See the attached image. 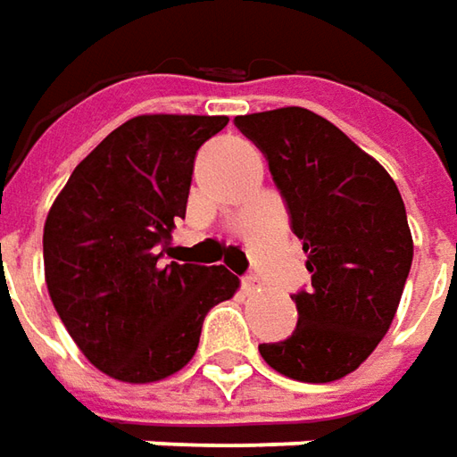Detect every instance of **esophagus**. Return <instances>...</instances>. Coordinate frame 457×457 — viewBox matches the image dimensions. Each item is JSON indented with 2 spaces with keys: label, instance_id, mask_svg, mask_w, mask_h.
<instances>
[{
  "label": "esophagus",
  "instance_id": "1",
  "mask_svg": "<svg viewBox=\"0 0 457 457\" xmlns=\"http://www.w3.org/2000/svg\"><path fill=\"white\" fill-rule=\"evenodd\" d=\"M242 287H245V293H254V290H260V287H262V278H260V275H254V272H250V275H245V278H242Z\"/></svg>",
  "mask_w": 457,
  "mask_h": 457
}]
</instances>
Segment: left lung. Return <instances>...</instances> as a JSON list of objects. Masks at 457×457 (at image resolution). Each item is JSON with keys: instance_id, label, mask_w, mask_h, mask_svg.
<instances>
[{"instance_id": "8db88e82", "label": "left lung", "mask_w": 457, "mask_h": 457, "mask_svg": "<svg viewBox=\"0 0 457 457\" xmlns=\"http://www.w3.org/2000/svg\"><path fill=\"white\" fill-rule=\"evenodd\" d=\"M235 127L265 154L312 275L293 295V335L262 343L260 355L293 380H340L395 318L412 265L403 197L370 154L315 112H257L235 117Z\"/></svg>"}]
</instances>
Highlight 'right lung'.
Masks as SVG:
<instances>
[{"instance_id": "obj_1", "label": "right lung", "mask_w": 457, "mask_h": 457, "mask_svg": "<svg viewBox=\"0 0 457 457\" xmlns=\"http://www.w3.org/2000/svg\"><path fill=\"white\" fill-rule=\"evenodd\" d=\"M228 117L142 114L74 167L45 222V278L85 358L122 383L187 365L204 315L237 290L225 265L172 260L195 157Z\"/></svg>"}]
</instances>
